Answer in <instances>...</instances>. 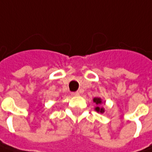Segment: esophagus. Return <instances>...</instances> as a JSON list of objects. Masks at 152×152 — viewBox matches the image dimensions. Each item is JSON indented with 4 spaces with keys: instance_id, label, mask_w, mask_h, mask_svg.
I'll return each mask as SVG.
<instances>
[{
    "instance_id": "1",
    "label": "esophagus",
    "mask_w": 152,
    "mask_h": 152,
    "mask_svg": "<svg viewBox=\"0 0 152 152\" xmlns=\"http://www.w3.org/2000/svg\"><path fill=\"white\" fill-rule=\"evenodd\" d=\"M72 96H79L80 95V92H72V93H71Z\"/></svg>"
}]
</instances>
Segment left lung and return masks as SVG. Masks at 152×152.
Masks as SVG:
<instances>
[{
	"label": "left lung",
	"instance_id": "left-lung-1",
	"mask_svg": "<svg viewBox=\"0 0 152 152\" xmlns=\"http://www.w3.org/2000/svg\"><path fill=\"white\" fill-rule=\"evenodd\" d=\"M93 101L97 104H100L102 103V100H101V99H100V98H95V99H93ZM95 110H96L97 112H99V113H104L103 108H99V106H97V107L95 108Z\"/></svg>",
	"mask_w": 152,
	"mask_h": 152
}]
</instances>
